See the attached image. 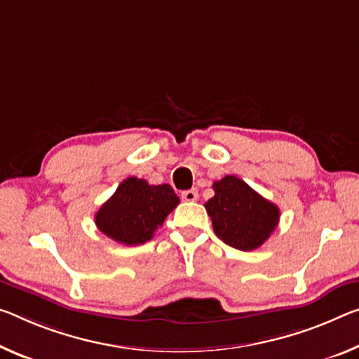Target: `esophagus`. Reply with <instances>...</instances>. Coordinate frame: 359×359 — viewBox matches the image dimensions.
Returning a JSON list of instances; mask_svg holds the SVG:
<instances>
[{
    "label": "esophagus",
    "mask_w": 359,
    "mask_h": 359,
    "mask_svg": "<svg viewBox=\"0 0 359 359\" xmlns=\"http://www.w3.org/2000/svg\"><path fill=\"white\" fill-rule=\"evenodd\" d=\"M182 200L190 201V203L196 201L198 200V191L196 190H185V191H182Z\"/></svg>",
    "instance_id": "1"
}]
</instances>
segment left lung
<instances>
[{"mask_svg": "<svg viewBox=\"0 0 359 359\" xmlns=\"http://www.w3.org/2000/svg\"><path fill=\"white\" fill-rule=\"evenodd\" d=\"M215 195L204 204L215 235L240 251H252L269 240L280 222V209L236 175L214 182Z\"/></svg>", "mask_w": 359, "mask_h": 359, "instance_id": "obj_1", "label": "left lung"}]
</instances>
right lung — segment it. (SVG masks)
Wrapping results in <instances>:
<instances>
[{
    "label": "right lung",
    "mask_w": 359,
    "mask_h": 359,
    "mask_svg": "<svg viewBox=\"0 0 359 359\" xmlns=\"http://www.w3.org/2000/svg\"><path fill=\"white\" fill-rule=\"evenodd\" d=\"M177 204L179 196L170 185L129 177L95 212V225L113 241L137 246L151 240Z\"/></svg>",
    "instance_id": "obj_1"
}]
</instances>
